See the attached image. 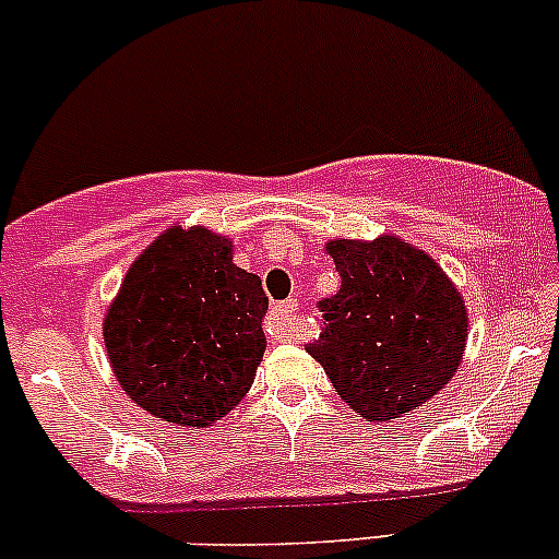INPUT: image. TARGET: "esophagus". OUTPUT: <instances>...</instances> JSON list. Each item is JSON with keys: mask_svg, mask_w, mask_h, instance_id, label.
I'll list each match as a JSON object with an SVG mask.
<instances>
[{"mask_svg": "<svg viewBox=\"0 0 559 559\" xmlns=\"http://www.w3.org/2000/svg\"><path fill=\"white\" fill-rule=\"evenodd\" d=\"M295 313H297V300H284L278 306L270 308L267 313V335L273 341H289L295 335Z\"/></svg>", "mask_w": 559, "mask_h": 559, "instance_id": "1", "label": "esophagus"}]
</instances>
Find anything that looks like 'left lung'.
Wrapping results in <instances>:
<instances>
[{
    "label": "left lung",
    "mask_w": 559,
    "mask_h": 559,
    "mask_svg": "<svg viewBox=\"0 0 559 559\" xmlns=\"http://www.w3.org/2000/svg\"><path fill=\"white\" fill-rule=\"evenodd\" d=\"M337 295L316 302L321 332L308 354L368 421L408 414L452 381L467 341L460 292L419 248L384 235L332 240Z\"/></svg>",
    "instance_id": "obj_1"
}]
</instances>
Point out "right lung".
<instances>
[{
    "mask_svg": "<svg viewBox=\"0 0 559 559\" xmlns=\"http://www.w3.org/2000/svg\"><path fill=\"white\" fill-rule=\"evenodd\" d=\"M259 275L233 262L211 229H167L129 267L105 316L123 392L156 419L207 427L253 384L267 341Z\"/></svg>",
    "mask_w": 559,
    "mask_h": 559,
    "instance_id": "add662e5",
    "label": "right lung"
}]
</instances>
